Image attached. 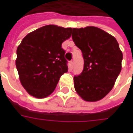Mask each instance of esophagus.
I'll return each mask as SVG.
<instances>
[{
	"label": "esophagus",
	"instance_id": "1",
	"mask_svg": "<svg viewBox=\"0 0 133 133\" xmlns=\"http://www.w3.org/2000/svg\"><path fill=\"white\" fill-rule=\"evenodd\" d=\"M73 65H74V63H73V61H70V63H69V67L70 69H72V68H73Z\"/></svg>",
	"mask_w": 133,
	"mask_h": 133
}]
</instances>
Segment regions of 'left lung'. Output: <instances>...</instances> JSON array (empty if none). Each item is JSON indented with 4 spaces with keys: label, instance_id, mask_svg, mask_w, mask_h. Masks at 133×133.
<instances>
[{
    "label": "left lung",
    "instance_id": "obj_1",
    "mask_svg": "<svg viewBox=\"0 0 133 133\" xmlns=\"http://www.w3.org/2000/svg\"><path fill=\"white\" fill-rule=\"evenodd\" d=\"M72 38L84 59L83 70L74 76V87L85 101L101 100L112 90L122 68L123 53L117 40L100 28H72Z\"/></svg>",
    "mask_w": 133,
    "mask_h": 133
}]
</instances>
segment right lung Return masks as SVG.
I'll return each instance as SVG.
<instances>
[{
	"label": "right lung",
	"mask_w": 133,
	"mask_h": 133,
	"mask_svg": "<svg viewBox=\"0 0 133 133\" xmlns=\"http://www.w3.org/2000/svg\"><path fill=\"white\" fill-rule=\"evenodd\" d=\"M71 28L48 25L28 33L17 48L16 65L22 85L30 95L43 98L56 88L68 72L62 43L71 35Z\"/></svg>",
	"instance_id": "add662e5"
}]
</instances>
